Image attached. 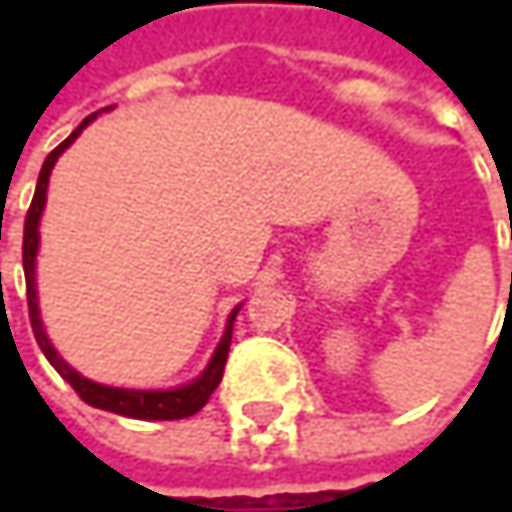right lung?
Here are the masks:
<instances>
[{
    "instance_id": "add662e5",
    "label": "right lung",
    "mask_w": 512,
    "mask_h": 512,
    "mask_svg": "<svg viewBox=\"0 0 512 512\" xmlns=\"http://www.w3.org/2000/svg\"><path fill=\"white\" fill-rule=\"evenodd\" d=\"M100 112L88 115L55 151H52L44 165H41V174H38V186H35V198H32V207L26 213V228H23V269H26V296H29V317H32V332L38 338V347L44 350V356L50 361L52 367L61 373L64 382L73 385V391L94 409H106V412H115V415H124V418H139V421H177V418H189L195 415L198 409H204V403L210 400V394L216 391V385L222 382V373H225V361H228V350H231V332H234V320L240 314L243 305H237L228 317V326H225V335L219 341V347L213 350V356L207 361V367L201 370V376H195L192 382L186 385H177V388H115V385H103V382H94L88 376H82L79 370H73L64 358L58 356V350L50 344L47 338V329H44V320H41V305H38V278H35V266H38V246H41V216H44V207H47V186H50L52 165L58 162V156L64 154L76 136L97 118Z\"/></svg>"
}]
</instances>
